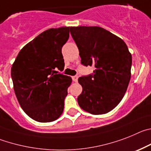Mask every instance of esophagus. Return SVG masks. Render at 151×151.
Returning a JSON list of instances; mask_svg holds the SVG:
<instances>
[{"mask_svg": "<svg viewBox=\"0 0 151 151\" xmlns=\"http://www.w3.org/2000/svg\"><path fill=\"white\" fill-rule=\"evenodd\" d=\"M72 80L74 82H77V80H78V76H73Z\"/></svg>", "mask_w": 151, "mask_h": 151, "instance_id": "obj_1", "label": "esophagus"}]
</instances>
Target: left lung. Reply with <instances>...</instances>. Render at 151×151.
I'll return each instance as SVG.
<instances>
[{
    "label": "left lung",
    "instance_id": "obj_1",
    "mask_svg": "<svg viewBox=\"0 0 151 151\" xmlns=\"http://www.w3.org/2000/svg\"><path fill=\"white\" fill-rule=\"evenodd\" d=\"M81 64L93 74L79 77L83 91L79 105L92 114L112 111L123 99L131 77L132 55L121 38L101 27H70Z\"/></svg>",
    "mask_w": 151,
    "mask_h": 151
}]
</instances>
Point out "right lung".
<instances>
[{
  "mask_svg": "<svg viewBox=\"0 0 151 151\" xmlns=\"http://www.w3.org/2000/svg\"><path fill=\"white\" fill-rule=\"evenodd\" d=\"M70 27L50 28L23 47L11 68L13 89L21 108L40 123L57 119L72 79L56 74L65 67L62 48L69 37Z\"/></svg>",
  "mask_w": 151,
  "mask_h": 151,
  "instance_id": "obj_1",
  "label": "right lung"
}]
</instances>
